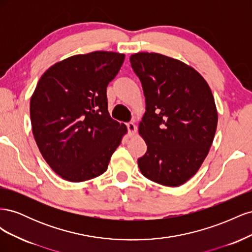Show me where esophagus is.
<instances>
[{"mask_svg":"<svg viewBox=\"0 0 252 252\" xmlns=\"http://www.w3.org/2000/svg\"><path fill=\"white\" fill-rule=\"evenodd\" d=\"M127 128H128V134H129V136H133L135 134V131H136L135 124L132 123V122H130V123L127 124Z\"/></svg>","mask_w":252,"mask_h":252,"instance_id":"esophagus-1","label":"esophagus"}]
</instances>
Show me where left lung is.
Returning a JSON list of instances; mask_svg holds the SVG:
<instances>
[{
  "label": "left lung",
  "mask_w": 252,
  "mask_h": 252,
  "mask_svg": "<svg viewBox=\"0 0 252 252\" xmlns=\"http://www.w3.org/2000/svg\"><path fill=\"white\" fill-rule=\"evenodd\" d=\"M146 102L139 133L147 152L138 159L145 178L177 187L200 169L212 145L218 110L207 82L194 68L156 52L130 56Z\"/></svg>",
  "instance_id": "8db88e82"
}]
</instances>
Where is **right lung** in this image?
Returning a JSON list of instances; mask_svg holds the SVG:
<instances>
[{"label": "right lung", "instance_id": "add662e5", "mask_svg": "<svg viewBox=\"0 0 252 252\" xmlns=\"http://www.w3.org/2000/svg\"><path fill=\"white\" fill-rule=\"evenodd\" d=\"M124 53L94 51L53 64L30 98L34 140L50 168L69 182L103 174L123 136L125 124L110 118L106 88Z\"/></svg>", "mask_w": 252, "mask_h": 252}]
</instances>
